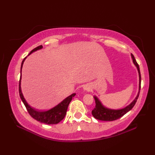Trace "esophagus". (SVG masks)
<instances>
[{
    "label": "esophagus",
    "instance_id": "obj_1",
    "mask_svg": "<svg viewBox=\"0 0 155 155\" xmlns=\"http://www.w3.org/2000/svg\"><path fill=\"white\" fill-rule=\"evenodd\" d=\"M84 89L86 90V91H89L90 87L87 86V85H85V86H84Z\"/></svg>",
    "mask_w": 155,
    "mask_h": 155
}]
</instances>
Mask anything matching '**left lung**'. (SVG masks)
I'll list each match as a JSON object with an SVG mask.
<instances>
[{"instance_id":"left-lung-1","label":"left lung","mask_w":155,"mask_h":155,"mask_svg":"<svg viewBox=\"0 0 155 155\" xmlns=\"http://www.w3.org/2000/svg\"><path fill=\"white\" fill-rule=\"evenodd\" d=\"M131 58L133 59V62L134 64L136 66L137 68L138 72H139V92H138V94L135 98L133 100V101L130 104H128V106L124 107L123 108H121V109H110V108H108L103 106V104L101 103V102L99 101V99L96 97L94 96V100H95V107L94 109L92 110V114L93 116L96 118V119L100 120H103V121H113L115 120L122 117L128 113V111L132 109L133 107L134 106L136 102L139 98V95L140 90V83H141V77H140V68L135 58H134V56L131 54Z\"/></svg>"}]
</instances>
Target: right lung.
I'll list each match as a JSON object with an SVG mask.
<instances>
[{"instance_id":"obj_1","label":"right lung","mask_w":155,"mask_h":155,"mask_svg":"<svg viewBox=\"0 0 155 155\" xmlns=\"http://www.w3.org/2000/svg\"><path fill=\"white\" fill-rule=\"evenodd\" d=\"M41 48H42V45L38 46V47L34 48L33 50H32L30 53H29V54H31L33 52L40 50ZM26 58H27V57H25L24 59H23V61L22 62L21 67V74L22 72V65ZM21 77L22 76L21 74V78H20V81H19L20 97H21L22 103H24L25 106L26 107V108H27V110L28 112V113L30 114L31 116L33 118H35V120H37V121H39L41 122V123L47 124H57L59 123V122H61L62 119H63L66 114H67V110L68 107V104L71 103L72 98L75 96L76 94L75 93L72 94L71 95H70V96H68V97L64 98L63 101L61 102L59 104H58L57 106L52 108L50 110H47V111H38L37 110H35V108H32L30 105L27 103V102L26 101L25 98H24V96H23L22 91H21Z\"/></svg>"}]
</instances>
